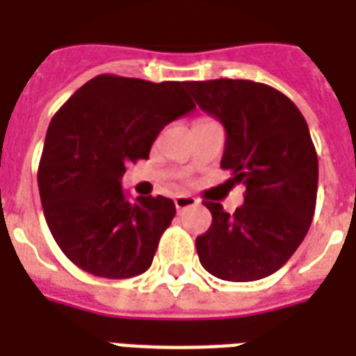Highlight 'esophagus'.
Here are the masks:
<instances>
[{"mask_svg":"<svg viewBox=\"0 0 356 356\" xmlns=\"http://www.w3.org/2000/svg\"><path fill=\"white\" fill-rule=\"evenodd\" d=\"M173 203H175V209L181 212V211H186V209H190V207L197 205V200H195V197H192V195H177V197L173 200Z\"/></svg>","mask_w":356,"mask_h":356,"instance_id":"1","label":"esophagus"}]
</instances>
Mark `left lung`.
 I'll return each mask as SVG.
<instances>
[{
	"label": "left lung",
	"instance_id": "8db88e82",
	"mask_svg": "<svg viewBox=\"0 0 356 356\" xmlns=\"http://www.w3.org/2000/svg\"><path fill=\"white\" fill-rule=\"evenodd\" d=\"M186 88L223 123L222 168L245 186L233 214L203 201L212 225L195 238L201 266L218 279H264L286 264L309 233L318 155L303 114L282 92L245 79L192 81Z\"/></svg>",
	"mask_w": 356,
	"mask_h": 356
}]
</instances>
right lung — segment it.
<instances>
[{"instance_id":"1","label":"right lung","mask_w":356,"mask_h":356,"mask_svg":"<svg viewBox=\"0 0 356 356\" xmlns=\"http://www.w3.org/2000/svg\"><path fill=\"white\" fill-rule=\"evenodd\" d=\"M186 83L97 75L47 127L38 190L47 227L81 270L107 279L144 273L175 216L162 195L125 197L129 162L147 159L164 125L194 111Z\"/></svg>"}]
</instances>
